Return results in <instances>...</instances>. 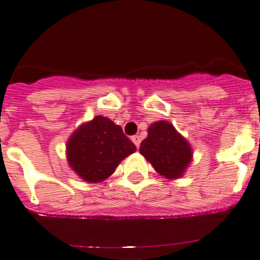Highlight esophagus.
Returning <instances> with one entry per match:
<instances>
[{
	"label": "esophagus",
	"instance_id": "obj_1",
	"mask_svg": "<svg viewBox=\"0 0 260 260\" xmlns=\"http://www.w3.org/2000/svg\"><path fill=\"white\" fill-rule=\"evenodd\" d=\"M131 140H133L134 144L136 145V147H139V146H140V142H141V139H140V136H139V135H135V136H133V139H131Z\"/></svg>",
	"mask_w": 260,
	"mask_h": 260
}]
</instances>
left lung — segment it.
I'll return each instance as SVG.
<instances>
[{
  "label": "left lung",
  "instance_id": "obj_1",
  "mask_svg": "<svg viewBox=\"0 0 260 260\" xmlns=\"http://www.w3.org/2000/svg\"><path fill=\"white\" fill-rule=\"evenodd\" d=\"M140 153L166 178L181 177L192 158L188 142L174 125L164 120L150 125L149 135L140 145Z\"/></svg>",
  "mask_w": 260,
  "mask_h": 260
}]
</instances>
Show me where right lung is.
<instances>
[{
    "instance_id": "right-lung-1",
    "label": "right lung",
    "mask_w": 260,
    "mask_h": 260,
    "mask_svg": "<svg viewBox=\"0 0 260 260\" xmlns=\"http://www.w3.org/2000/svg\"><path fill=\"white\" fill-rule=\"evenodd\" d=\"M135 151L136 146L121 127L104 116H96L82 125L67 145L71 167L91 183L113 175L121 160Z\"/></svg>"
}]
</instances>
